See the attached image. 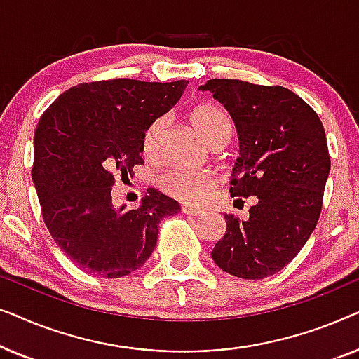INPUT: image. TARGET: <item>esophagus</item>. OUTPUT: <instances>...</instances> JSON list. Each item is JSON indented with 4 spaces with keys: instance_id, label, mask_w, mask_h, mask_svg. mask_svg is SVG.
<instances>
[{
    "instance_id": "obj_1",
    "label": "esophagus",
    "mask_w": 359,
    "mask_h": 359,
    "mask_svg": "<svg viewBox=\"0 0 359 359\" xmlns=\"http://www.w3.org/2000/svg\"><path fill=\"white\" fill-rule=\"evenodd\" d=\"M183 212L188 215H201L203 214V210L199 208H193V205H183Z\"/></svg>"
}]
</instances>
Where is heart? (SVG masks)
I'll return each mask as SVG.
<instances>
[{
  "label": "heart",
  "instance_id": "b5f03b06",
  "mask_svg": "<svg viewBox=\"0 0 359 359\" xmlns=\"http://www.w3.org/2000/svg\"><path fill=\"white\" fill-rule=\"evenodd\" d=\"M189 122L208 147L224 145L229 140L232 124L229 116L215 104L196 106L189 114ZM165 119H155L147 126L142 135V151L147 158H154L158 150L160 135L163 132ZM215 176L210 171H189V170H168L161 176V186L173 198L188 204L201 203L209 191L215 186Z\"/></svg>",
  "mask_w": 359,
  "mask_h": 359
}]
</instances>
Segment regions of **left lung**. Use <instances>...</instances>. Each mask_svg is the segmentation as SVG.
I'll return each mask as SVG.
<instances>
[{
	"instance_id": "1",
	"label": "left lung",
	"mask_w": 359,
	"mask_h": 359,
	"mask_svg": "<svg viewBox=\"0 0 359 359\" xmlns=\"http://www.w3.org/2000/svg\"><path fill=\"white\" fill-rule=\"evenodd\" d=\"M199 90L222 102L237 129L230 196H255L247 220L224 214L227 230L210 257L232 276H273L317 225L330 173L325 130L316 111L283 86L215 78Z\"/></svg>"
}]
</instances>
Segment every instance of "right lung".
I'll return each mask as SVG.
<instances>
[{"label":"right lung","instance_id":"obj_1","mask_svg":"<svg viewBox=\"0 0 359 359\" xmlns=\"http://www.w3.org/2000/svg\"><path fill=\"white\" fill-rule=\"evenodd\" d=\"M188 81L83 83L57 97L34 132V168L42 217L58 248L83 271L122 278L144 266L158 224L181 205L154 188L134 210L112 203L116 176L142 163L147 126L180 101Z\"/></svg>","mask_w":359,"mask_h":359}]
</instances>
